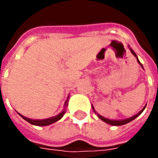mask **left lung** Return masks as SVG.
Returning <instances> with one entry per match:
<instances>
[{"label": "left lung", "mask_w": 158, "mask_h": 158, "mask_svg": "<svg viewBox=\"0 0 158 158\" xmlns=\"http://www.w3.org/2000/svg\"><path fill=\"white\" fill-rule=\"evenodd\" d=\"M129 50H130V52H131V53H132L133 55L135 56V57H136V59H137V62H138V63H139V65H140V67H141V68H142V69H144L142 64L140 63V62H139V59H138V57H137V55H136L135 53V52L133 51L132 48H130V46H129ZM146 105L145 106H144V107H143L142 109L139 111V113H137V114H135V115H134V116H133V117H130V118H126V119H121V120H113V119L106 118H104V117L101 116L100 114H98V113H96V110L94 109V107H93V106H92V108H93V110H94V112H95V113H96V114H97V117H98V118H99L100 119H102L103 122L106 123H108V124H111V125L120 126V125H123V124H126V123H128L131 122V121H133L134 119L136 118L137 117L139 116V115H140V114L142 113L143 111H144V110H145V108H146Z\"/></svg>", "instance_id": "8db88e82"}]
</instances>
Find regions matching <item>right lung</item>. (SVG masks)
<instances>
[{"label": "right lung", "instance_id": "add662e5", "mask_svg": "<svg viewBox=\"0 0 158 158\" xmlns=\"http://www.w3.org/2000/svg\"><path fill=\"white\" fill-rule=\"evenodd\" d=\"M69 96H68V99L65 102V104H64V109L62 110L61 113L57 114V115H56L55 117H52V118H45V119H31L29 118H26V117L23 116L22 114H20L19 113L20 116L22 117L23 118L26 120L27 122H29V123H31L33 125H35V126H47L50 125V124H52V123H54L56 121H58L60 119L62 118V116L64 115V113L66 112V107L68 106V103H69Z\"/></svg>", "mask_w": 158, "mask_h": 158}]
</instances>
